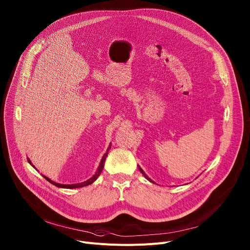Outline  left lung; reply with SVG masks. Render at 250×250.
<instances>
[{"mask_svg": "<svg viewBox=\"0 0 250 250\" xmlns=\"http://www.w3.org/2000/svg\"><path fill=\"white\" fill-rule=\"evenodd\" d=\"M139 168H140V170H141V172H142V173H143V175H144V176H145V177H146V179H147V180H148V181H150V183H152V184H155V183H154V181H153V180H152V179H150V178H149V177H148V176H147V175H146V172H145V171H144V170H143V169H142V167H140V166H139Z\"/></svg>", "mask_w": 250, "mask_h": 250, "instance_id": "1", "label": "left lung"}]
</instances>
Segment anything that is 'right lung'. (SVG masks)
Here are the masks:
<instances>
[{
    "label": "right lung",
    "mask_w": 250,
    "mask_h": 250,
    "mask_svg": "<svg viewBox=\"0 0 250 250\" xmlns=\"http://www.w3.org/2000/svg\"><path fill=\"white\" fill-rule=\"evenodd\" d=\"M111 146V144L108 146V147H107V149H106V152L103 155V157H102V161H101V163H100V166H99V167H98V169H97V171H96V173L90 177V178H88V179H86V180H84L83 183H79V184H74V185H62V184H58V183H55V181H53L52 179H50L49 177H47V176H44V175H42L44 178H46L49 183H51L52 185H54V186H56V187H58V188H83V187H86V186H89V185H92L94 181H96L97 180V178L99 177V175L102 173V171H103V169H104V162H105V158H106V156H107V153H108V150L110 149V146ZM28 162H29V164L34 167V168H36L35 167V166L32 164V162H31V160L30 158L28 157ZM37 169V168H36Z\"/></svg>",
    "instance_id": "add662e5"
}]
</instances>
